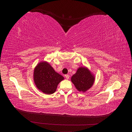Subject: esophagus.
Segmentation results:
<instances>
[{
  "instance_id": "1",
  "label": "esophagus",
  "mask_w": 132,
  "mask_h": 132,
  "mask_svg": "<svg viewBox=\"0 0 132 132\" xmlns=\"http://www.w3.org/2000/svg\"><path fill=\"white\" fill-rule=\"evenodd\" d=\"M65 77L66 78V79H69V75H68V74H67V75H65Z\"/></svg>"
}]
</instances>
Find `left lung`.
<instances>
[{
	"mask_svg": "<svg viewBox=\"0 0 132 132\" xmlns=\"http://www.w3.org/2000/svg\"><path fill=\"white\" fill-rule=\"evenodd\" d=\"M71 80L78 91L85 92L93 86L95 77L86 68L80 67L72 76Z\"/></svg>",
	"mask_w": 132,
	"mask_h": 132,
	"instance_id": "obj_1",
	"label": "left lung"
}]
</instances>
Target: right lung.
Listing matches in <instances>:
<instances>
[{
	"label": "right lung",
	"mask_w": 132,
	"mask_h": 132,
	"mask_svg": "<svg viewBox=\"0 0 132 132\" xmlns=\"http://www.w3.org/2000/svg\"><path fill=\"white\" fill-rule=\"evenodd\" d=\"M34 79L37 88L43 93L49 95L56 91L58 84L64 78L55 72L49 63L43 62L35 68Z\"/></svg>",
	"instance_id": "add662e5"
}]
</instances>
